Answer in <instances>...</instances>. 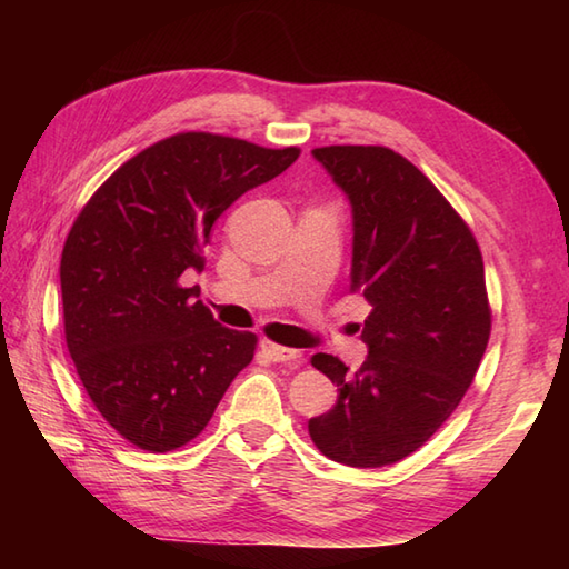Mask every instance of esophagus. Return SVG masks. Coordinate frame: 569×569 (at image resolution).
<instances>
[{
    "mask_svg": "<svg viewBox=\"0 0 569 569\" xmlns=\"http://www.w3.org/2000/svg\"><path fill=\"white\" fill-rule=\"evenodd\" d=\"M261 349L263 355L269 357L271 361H276V365H288L298 369L300 361H303V355L298 352V349H291V347H281V345H273V342H261Z\"/></svg>",
    "mask_w": 569,
    "mask_h": 569,
    "instance_id": "obj_1",
    "label": "esophagus"
}]
</instances>
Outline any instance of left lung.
<instances>
[{
    "mask_svg": "<svg viewBox=\"0 0 569 569\" xmlns=\"http://www.w3.org/2000/svg\"><path fill=\"white\" fill-rule=\"evenodd\" d=\"M312 159L352 208L349 293L365 296L371 312L355 373L332 355L312 357L337 383V403L308 430L335 462L393 465L452 416L485 357V261L462 217L403 156L325 147Z\"/></svg>",
    "mask_w": 569,
    "mask_h": 569,
    "instance_id": "8db88e82",
    "label": "left lung"
}]
</instances>
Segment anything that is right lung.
I'll list each match as a JSON object with an SVG mask.
<instances>
[{
	"instance_id": "add662e5",
	"label": "right lung",
	"mask_w": 569,
	"mask_h": 569,
	"mask_svg": "<svg viewBox=\"0 0 569 569\" xmlns=\"http://www.w3.org/2000/svg\"><path fill=\"white\" fill-rule=\"evenodd\" d=\"M298 153L176 134L117 168L72 224L60 259L68 352L94 408L141 450L198 438L251 361L257 337L222 328L180 276L202 271L217 217Z\"/></svg>"
}]
</instances>
